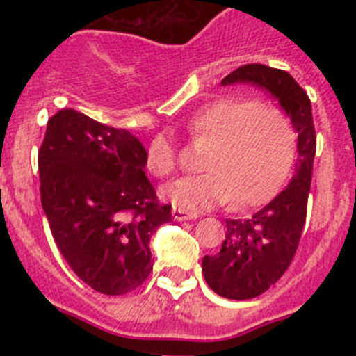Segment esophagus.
<instances>
[{"label":"esophagus","mask_w":356,"mask_h":356,"mask_svg":"<svg viewBox=\"0 0 356 356\" xmlns=\"http://www.w3.org/2000/svg\"><path fill=\"white\" fill-rule=\"evenodd\" d=\"M197 213H193V212H187V210L184 209H172V219L175 221H188V219H196Z\"/></svg>","instance_id":"obj_1"}]
</instances>
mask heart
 Returning <instances> with one entry per match:
<instances>
[{
	"label": "heart",
	"instance_id": "b5f03b06",
	"mask_svg": "<svg viewBox=\"0 0 356 356\" xmlns=\"http://www.w3.org/2000/svg\"><path fill=\"white\" fill-rule=\"evenodd\" d=\"M187 130L194 144L210 147L203 156L207 172L165 188V196L181 209L205 210L232 200L237 209L264 203L282 187L294 160L291 115L254 97L210 102L194 114ZM146 165L156 178L178 171V147L168 135L151 140Z\"/></svg>",
	"mask_w": 356,
	"mask_h": 356
}]
</instances>
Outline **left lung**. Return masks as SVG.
Instances as JSON below:
<instances>
[{"label":"left lung","mask_w":356,"mask_h":356,"mask_svg":"<svg viewBox=\"0 0 356 356\" xmlns=\"http://www.w3.org/2000/svg\"><path fill=\"white\" fill-rule=\"evenodd\" d=\"M221 83H254L267 89L291 115L298 131V160L291 184L248 219H226L221 251L207 254L201 264L213 292L242 301L264 294L294 260L307 219L317 135L310 97L284 69L246 64L229 72Z\"/></svg>","instance_id":"obj_1"}]
</instances>
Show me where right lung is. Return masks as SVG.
I'll return each mask as SVG.
<instances>
[{"instance_id": "right-lung-1", "label": "right lung", "mask_w": 356, "mask_h": 356, "mask_svg": "<svg viewBox=\"0 0 356 356\" xmlns=\"http://www.w3.org/2000/svg\"><path fill=\"white\" fill-rule=\"evenodd\" d=\"M146 153L128 130L74 108L49 118L40 144V203L53 238L74 275L102 294L146 282L151 235L172 219L144 175Z\"/></svg>"}]
</instances>
